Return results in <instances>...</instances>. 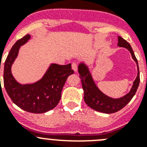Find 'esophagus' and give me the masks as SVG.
<instances>
[{
	"instance_id": "1",
	"label": "esophagus",
	"mask_w": 147,
	"mask_h": 147,
	"mask_svg": "<svg viewBox=\"0 0 147 147\" xmlns=\"http://www.w3.org/2000/svg\"><path fill=\"white\" fill-rule=\"evenodd\" d=\"M72 69L74 70L75 72H76V71H77L78 66H77V64H76V62H73L72 63Z\"/></svg>"
}]
</instances>
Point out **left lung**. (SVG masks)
<instances>
[{
  "label": "left lung",
  "mask_w": 147,
  "mask_h": 147,
  "mask_svg": "<svg viewBox=\"0 0 147 147\" xmlns=\"http://www.w3.org/2000/svg\"><path fill=\"white\" fill-rule=\"evenodd\" d=\"M118 46L125 48L129 51L133 60L136 62L138 69L137 76L133 82L129 92L120 98H114L108 96L98 89L93 80L89 67L85 64V62H81L78 65V72L80 75V77L84 90V100L85 103L93 110L104 113H113L125 107L135 96L139 85L140 75L138 63L131 45L121 37L119 36Z\"/></svg>",
  "instance_id": "obj_1"
}]
</instances>
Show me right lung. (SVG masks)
<instances>
[{
  "mask_svg": "<svg viewBox=\"0 0 147 147\" xmlns=\"http://www.w3.org/2000/svg\"><path fill=\"white\" fill-rule=\"evenodd\" d=\"M30 39L31 36L26 34L18 40L10 50L3 67V84L8 95L17 106L27 112L43 113L58 105L66 80L74 71L71 63L65 65L51 63L38 81L31 84L18 82L11 74V66L18 57L20 46Z\"/></svg>",
  "mask_w": 147,
  "mask_h": 147,
  "instance_id": "1",
  "label": "right lung"
}]
</instances>
